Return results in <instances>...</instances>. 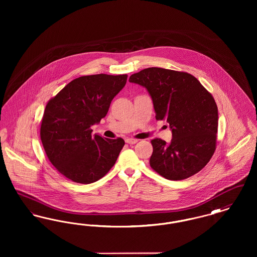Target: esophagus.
Here are the masks:
<instances>
[{"mask_svg": "<svg viewBox=\"0 0 257 257\" xmlns=\"http://www.w3.org/2000/svg\"><path fill=\"white\" fill-rule=\"evenodd\" d=\"M125 142H126V144H129V145H135V144L138 143V140H136V139H126Z\"/></svg>", "mask_w": 257, "mask_h": 257, "instance_id": "34e87169", "label": "esophagus"}]
</instances>
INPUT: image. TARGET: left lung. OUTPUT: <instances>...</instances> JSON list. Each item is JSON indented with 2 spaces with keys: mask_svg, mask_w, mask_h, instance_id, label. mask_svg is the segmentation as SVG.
Wrapping results in <instances>:
<instances>
[{
  "mask_svg": "<svg viewBox=\"0 0 257 257\" xmlns=\"http://www.w3.org/2000/svg\"><path fill=\"white\" fill-rule=\"evenodd\" d=\"M152 98L156 119L170 124L172 139L151 141L150 167L169 180H183L201 171L217 145L218 107L215 99L191 74L149 67L129 78Z\"/></svg>",
  "mask_w": 257,
  "mask_h": 257,
  "instance_id": "obj_1",
  "label": "left lung"
}]
</instances>
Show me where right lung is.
I'll return each mask as SVG.
<instances>
[{"mask_svg":"<svg viewBox=\"0 0 257 257\" xmlns=\"http://www.w3.org/2000/svg\"><path fill=\"white\" fill-rule=\"evenodd\" d=\"M126 81L127 74L82 76L48 101L40 139L52 165L71 181L93 183L115 164L124 140L92 136L91 126L106 116Z\"/></svg>","mask_w":257,"mask_h":257,"instance_id":"1","label":"right lung"}]
</instances>
